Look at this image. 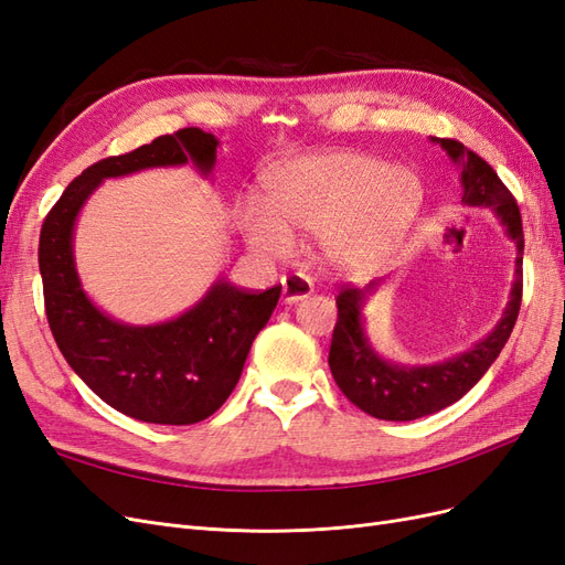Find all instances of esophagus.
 <instances>
[{"label": "esophagus", "instance_id": "esophagus-1", "mask_svg": "<svg viewBox=\"0 0 565 565\" xmlns=\"http://www.w3.org/2000/svg\"><path fill=\"white\" fill-rule=\"evenodd\" d=\"M313 292V282L301 276V273H292V276L282 278V299L287 303H295V301H301Z\"/></svg>", "mask_w": 565, "mask_h": 565}]
</instances>
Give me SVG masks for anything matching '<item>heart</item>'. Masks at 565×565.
Wrapping results in <instances>:
<instances>
[{
  "label": "heart",
  "instance_id": "1",
  "mask_svg": "<svg viewBox=\"0 0 565 565\" xmlns=\"http://www.w3.org/2000/svg\"><path fill=\"white\" fill-rule=\"evenodd\" d=\"M422 204L424 185L407 169H391L365 152H316L273 167L264 204H243L237 224L268 256L292 252V235L322 233L332 264L370 273L401 247Z\"/></svg>",
  "mask_w": 565,
  "mask_h": 565
}]
</instances>
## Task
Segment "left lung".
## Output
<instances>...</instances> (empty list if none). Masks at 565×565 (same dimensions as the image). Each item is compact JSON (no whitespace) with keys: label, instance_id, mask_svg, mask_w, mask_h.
I'll use <instances>...</instances> for the list:
<instances>
[{"label":"left lung","instance_id":"obj_1","mask_svg":"<svg viewBox=\"0 0 565 565\" xmlns=\"http://www.w3.org/2000/svg\"><path fill=\"white\" fill-rule=\"evenodd\" d=\"M448 156L461 164V202L471 207H492L507 235L516 245V280L511 287V297L502 320L494 330L473 344L469 351L459 353L450 361L436 365L405 367L388 363L370 347L363 330V303L380 282L365 289L341 287L337 297V324L330 347V370L341 393L363 413L386 422H409L457 403L473 384L483 377L494 358L504 349L507 339L514 330L521 292H523V224L514 195L494 174V169L478 158L473 150L465 148L455 139L438 141Z\"/></svg>","mask_w":565,"mask_h":565}]
</instances>
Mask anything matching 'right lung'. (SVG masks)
Segmentation results:
<instances>
[{
  "mask_svg": "<svg viewBox=\"0 0 565 565\" xmlns=\"http://www.w3.org/2000/svg\"><path fill=\"white\" fill-rule=\"evenodd\" d=\"M216 146L214 134L188 127L100 160L71 181L42 224L40 273L51 334L67 365L100 401L139 422L181 426L214 415L241 380L252 341L276 309L280 287L245 292L216 280L191 311L174 320L117 322L84 295L73 256L75 218L104 179L185 162L207 177Z\"/></svg>",
  "mask_w": 565,
  "mask_h": 565,
  "instance_id": "obj_1",
  "label": "right lung"
}]
</instances>
